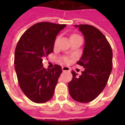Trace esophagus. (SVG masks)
Here are the masks:
<instances>
[{
  "instance_id": "1",
  "label": "esophagus",
  "mask_w": 125,
  "mask_h": 125,
  "mask_svg": "<svg viewBox=\"0 0 125 125\" xmlns=\"http://www.w3.org/2000/svg\"><path fill=\"white\" fill-rule=\"evenodd\" d=\"M62 71H70V68L67 66H63Z\"/></svg>"
}]
</instances>
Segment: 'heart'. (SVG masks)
<instances>
[{"label":"heart","mask_w":125,"mask_h":125,"mask_svg":"<svg viewBox=\"0 0 125 125\" xmlns=\"http://www.w3.org/2000/svg\"><path fill=\"white\" fill-rule=\"evenodd\" d=\"M76 36H78V35H76V34H73V35H71V38H74V37H76ZM58 42V38H57L55 40V42H54V45H56Z\"/></svg>","instance_id":"heart-1"}]
</instances>
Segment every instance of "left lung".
I'll list each match as a JSON object with an SVG mask.
<instances>
[{
  "mask_svg": "<svg viewBox=\"0 0 125 125\" xmlns=\"http://www.w3.org/2000/svg\"><path fill=\"white\" fill-rule=\"evenodd\" d=\"M84 36L83 54L77 64L85 70L78 77L72 71L69 82L71 97L79 103H89L104 89L112 70V50L109 42L97 28L88 24L74 25Z\"/></svg>",
  "mask_w": 125,
  "mask_h": 125,
  "instance_id": "obj_1",
  "label": "left lung"
}]
</instances>
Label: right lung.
<instances>
[{
    "label": "right lung",
    "instance_id": "1",
    "mask_svg": "<svg viewBox=\"0 0 125 125\" xmlns=\"http://www.w3.org/2000/svg\"><path fill=\"white\" fill-rule=\"evenodd\" d=\"M66 26L49 22L36 23L29 28L17 43L14 64L21 89L36 103H44L53 97L62 67L51 69L43 66V58L52 52L56 36Z\"/></svg>",
    "mask_w": 125,
    "mask_h": 125
}]
</instances>
